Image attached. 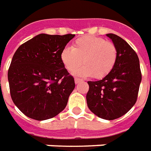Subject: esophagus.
Here are the masks:
<instances>
[{
	"label": "esophagus",
	"mask_w": 151,
	"mask_h": 151,
	"mask_svg": "<svg viewBox=\"0 0 151 151\" xmlns=\"http://www.w3.org/2000/svg\"><path fill=\"white\" fill-rule=\"evenodd\" d=\"M81 81H82V80L79 79V78H76V79H75V83H76V84H79V83H80V82H81Z\"/></svg>",
	"instance_id": "34e87169"
}]
</instances>
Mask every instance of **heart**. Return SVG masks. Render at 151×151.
<instances>
[{"mask_svg":"<svg viewBox=\"0 0 151 151\" xmlns=\"http://www.w3.org/2000/svg\"><path fill=\"white\" fill-rule=\"evenodd\" d=\"M60 58L69 72L74 71L82 62L84 65L75 72L77 76L102 79L114 69L118 51L111 41L98 36H84L76 40L71 49L62 50Z\"/></svg>","mask_w":151,"mask_h":151,"instance_id":"1","label":"heart"}]
</instances>
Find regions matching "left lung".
Here are the masks:
<instances>
[{"instance_id": "1", "label": "left lung", "mask_w": 151, "mask_h": 151, "mask_svg": "<svg viewBox=\"0 0 151 151\" xmlns=\"http://www.w3.org/2000/svg\"><path fill=\"white\" fill-rule=\"evenodd\" d=\"M118 51L114 69L103 79L88 81V107L93 114L112 120L125 115L137 99L142 72L137 54L129 44L117 35L109 33Z\"/></svg>"}]
</instances>
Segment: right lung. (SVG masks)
Segmentation results:
<instances>
[{"label": "right lung", "mask_w": 151, "mask_h": 151, "mask_svg": "<svg viewBox=\"0 0 151 151\" xmlns=\"http://www.w3.org/2000/svg\"><path fill=\"white\" fill-rule=\"evenodd\" d=\"M75 35L39 34L21 45L8 70L10 96L24 115L36 120L63 111L75 88L60 54Z\"/></svg>", "instance_id": "add662e5"}]
</instances>
